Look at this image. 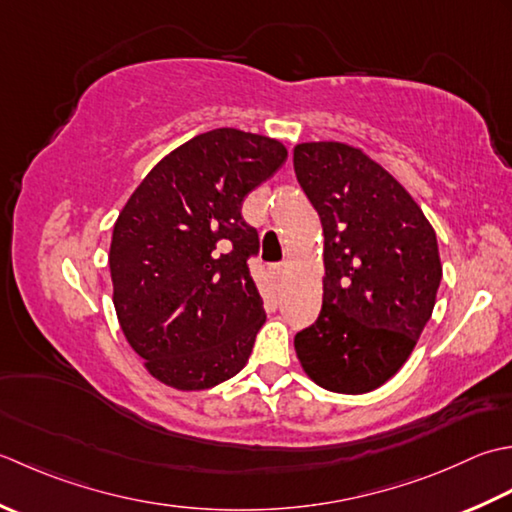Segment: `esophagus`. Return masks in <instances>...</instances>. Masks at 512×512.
<instances>
[{
	"label": "esophagus",
	"mask_w": 512,
	"mask_h": 512,
	"mask_svg": "<svg viewBox=\"0 0 512 512\" xmlns=\"http://www.w3.org/2000/svg\"><path fill=\"white\" fill-rule=\"evenodd\" d=\"M285 274H287V269H285V265H274V267H271V278H274L278 285H280V283H283V278H285Z\"/></svg>",
	"instance_id": "1"
}]
</instances>
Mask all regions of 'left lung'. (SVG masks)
<instances>
[{
    "mask_svg": "<svg viewBox=\"0 0 512 512\" xmlns=\"http://www.w3.org/2000/svg\"><path fill=\"white\" fill-rule=\"evenodd\" d=\"M294 170L325 234L322 311L296 333V356L318 387L369 393L402 369L433 314L442 280L435 229L353 145L298 143Z\"/></svg>",
    "mask_w": 512,
    "mask_h": 512,
    "instance_id": "1",
    "label": "left lung"
}]
</instances>
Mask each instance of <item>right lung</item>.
Here are the masks:
<instances>
[{"label":"right lung","mask_w":512,"mask_h":512,"mask_svg":"<svg viewBox=\"0 0 512 512\" xmlns=\"http://www.w3.org/2000/svg\"><path fill=\"white\" fill-rule=\"evenodd\" d=\"M285 161L276 139L210 130L163 156L123 205L108 256L112 302L165 387L205 391L247 364L265 309L247 267L258 234L241 207Z\"/></svg>","instance_id":"obj_1"}]
</instances>
